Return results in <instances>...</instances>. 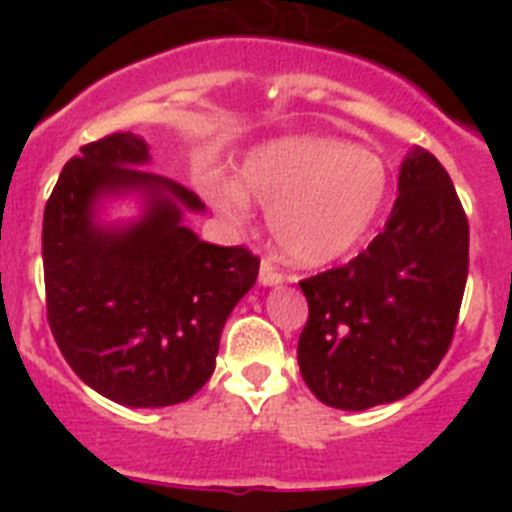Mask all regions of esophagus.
Listing matches in <instances>:
<instances>
[{"mask_svg":"<svg viewBox=\"0 0 512 512\" xmlns=\"http://www.w3.org/2000/svg\"><path fill=\"white\" fill-rule=\"evenodd\" d=\"M259 282L264 287H274V284H282L284 282V274L274 266V261L264 259L261 261V271H259Z\"/></svg>","mask_w":512,"mask_h":512,"instance_id":"esophagus-1","label":"esophagus"}]
</instances>
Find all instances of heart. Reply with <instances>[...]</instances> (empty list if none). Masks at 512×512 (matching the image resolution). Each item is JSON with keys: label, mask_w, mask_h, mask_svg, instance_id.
<instances>
[{"label": "heart", "mask_w": 512, "mask_h": 512, "mask_svg": "<svg viewBox=\"0 0 512 512\" xmlns=\"http://www.w3.org/2000/svg\"><path fill=\"white\" fill-rule=\"evenodd\" d=\"M248 197L269 207L271 233L287 259L320 266L364 238L390 197V171L379 153L325 135H295L256 148L241 166V187L212 182L207 200L243 223Z\"/></svg>", "instance_id": "b5f03b06"}]
</instances>
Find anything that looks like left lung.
Returning <instances> with one entry per match:
<instances>
[{"label": "left lung", "mask_w": 512, "mask_h": 512, "mask_svg": "<svg viewBox=\"0 0 512 512\" xmlns=\"http://www.w3.org/2000/svg\"><path fill=\"white\" fill-rule=\"evenodd\" d=\"M382 233L346 266L300 287L297 361L310 392L338 410L402 400L436 372L454 338L469 271V223L454 182L415 146L400 166Z\"/></svg>", "instance_id": "obj_1"}]
</instances>
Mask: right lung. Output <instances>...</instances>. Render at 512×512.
I'll return each mask as SVG.
<instances>
[{
    "mask_svg": "<svg viewBox=\"0 0 512 512\" xmlns=\"http://www.w3.org/2000/svg\"><path fill=\"white\" fill-rule=\"evenodd\" d=\"M146 140L112 133L63 166L43 212L48 325L63 359L99 395L128 408H169L205 387L220 333L259 277L246 246H212L182 223L205 205L148 164ZM138 191L130 226L96 223V202Z\"/></svg>",
    "mask_w": 512,
    "mask_h": 512,
    "instance_id": "obj_1",
    "label": "right lung"
}]
</instances>
